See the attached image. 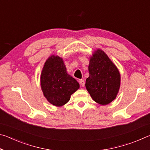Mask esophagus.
<instances>
[{
  "instance_id": "obj_1",
  "label": "esophagus",
  "mask_w": 150,
  "mask_h": 150,
  "mask_svg": "<svg viewBox=\"0 0 150 150\" xmlns=\"http://www.w3.org/2000/svg\"><path fill=\"white\" fill-rule=\"evenodd\" d=\"M79 84L82 86V87H84L85 86V81L83 79H80L79 80Z\"/></svg>"
}]
</instances>
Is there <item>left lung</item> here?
<instances>
[{
	"mask_svg": "<svg viewBox=\"0 0 150 150\" xmlns=\"http://www.w3.org/2000/svg\"><path fill=\"white\" fill-rule=\"evenodd\" d=\"M89 77L85 87L93 99L101 105L116 98L120 86V75L116 66L103 50L97 49L90 58Z\"/></svg>",
	"mask_w": 150,
	"mask_h": 150,
	"instance_id": "8db88e82",
	"label": "left lung"
}]
</instances>
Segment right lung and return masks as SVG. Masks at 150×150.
Instances as JSON below:
<instances>
[{
  "mask_svg": "<svg viewBox=\"0 0 150 150\" xmlns=\"http://www.w3.org/2000/svg\"><path fill=\"white\" fill-rule=\"evenodd\" d=\"M40 85L45 98L52 105L62 106L69 100L79 84L67 73L62 57L51 55L44 63L40 76Z\"/></svg>",
  "mask_w": 150,
  "mask_h": 150,
  "instance_id": "obj_1",
  "label": "right lung"
}]
</instances>
